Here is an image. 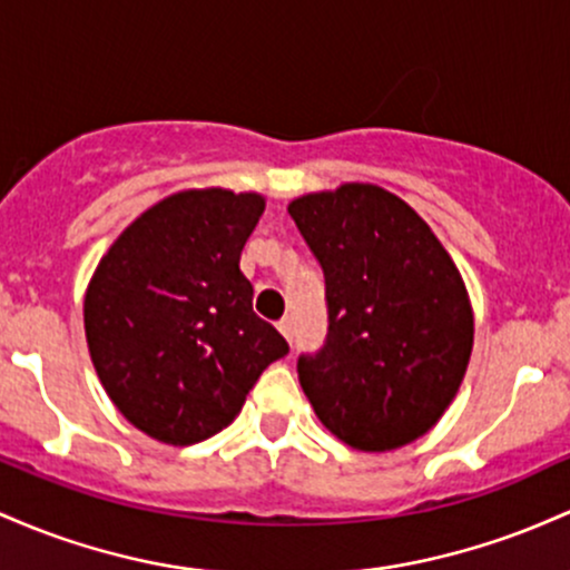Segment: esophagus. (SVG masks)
<instances>
[{"label":"esophagus","mask_w":570,"mask_h":570,"mask_svg":"<svg viewBox=\"0 0 570 570\" xmlns=\"http://www.w3.org/2000/svg\"><path fill=\"white\" fill-rule=\"evenodd\" d=\"M277 328H279V334H283L287 342H293V320L291 317H283L277 323Z\"/></svg>","instance_id":"1"}]
</instances>
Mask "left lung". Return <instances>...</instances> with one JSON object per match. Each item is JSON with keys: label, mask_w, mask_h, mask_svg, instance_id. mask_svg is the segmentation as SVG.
<instances>
[{"label": "left lung", "mask_w": 570, "mask_h": 570, "mask_svg": "<svg viewBox=\"0 0 570 570\" xmlns=\"http://www.w3.org/2000/svg\"><path fill=\"white\" fill-rule=\"evenodd\" d=\"M325 277L328 334L298 355L323 425L357 450H395L455 399L474 344L460 272L428 223L385 188L350 183L287 207Z\"/></svg>", "instance_id": "left-lung-1"}]
</instances>
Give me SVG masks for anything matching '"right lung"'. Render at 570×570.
I'll use <instances>...</instances> for the list:
<instances>
[{"instance_id": "obj_1", "label": "right lung", "mask_w": 570, "mask_h": 570, "mask_svg": "<svg viewBox=\"0 0 570 570\" xmlns=\"http://www.w3.org/2000/svg\"><path fill=\"white\" fill-rule=\"evenodd\" d=\"M258 194L183 190L115 239L86 293V338L112 404L166 444H196L242 412L287 342L253 312L239 255Z\"/></svg>"}]
</instances>
